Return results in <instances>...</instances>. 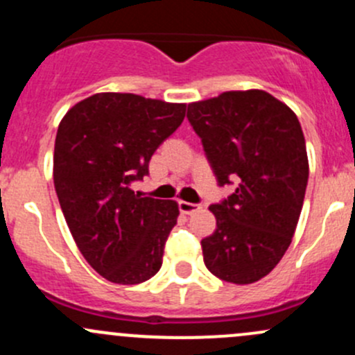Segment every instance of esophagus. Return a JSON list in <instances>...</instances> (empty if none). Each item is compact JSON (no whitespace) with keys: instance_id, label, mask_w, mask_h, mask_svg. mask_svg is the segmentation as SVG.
I'll return each instance as SVG.
<instances>
[{"instance_id":"34e87169","label":"esophagus","mask_w":355,"mask_h":355,"mask_svg":"<svg viewBox=\"0 0 355 355\" xmlns=\"http://www.w3.org/2000/svg\"><path fill=\"white\" fill-rule=\"evenodd\" d=\"M178 207H180L182 213H185V214H192V213H196V211L202 209V206H200V204L187 202V200H180V202H178Z\"/></svg>"}]
</instances>
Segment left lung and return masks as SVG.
I'll list each match as a JSON object with an SVG mask.
<instances>
[{
    "label": "left lung",
    "instance_id": "obj_1",
    "mask_svg": "<svg viewBox=\"0 0 355 355\" xmlns=\"http://www.w3.org/2000/svg\"><path fill=\"white\" fill-rule=\"evenodd\" d=\"M187 120L218 185H235L211 204L216 230L202 239L204 264L220 280L254 284L292 242L309 164L295 113L264 91H230L192 103Z\"/></svg>",
    "mask_w": 355,
    "mask_h": 355
}]
</instances>
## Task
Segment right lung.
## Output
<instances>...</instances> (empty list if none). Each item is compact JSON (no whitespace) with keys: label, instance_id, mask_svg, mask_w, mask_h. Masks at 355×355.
Masks as SVG:
<instances>
[{"label":"right lung","instance_id":"add662e5","mask_svg":"<svg viewBox=\"0 0 355 355\" xmlns=\"http://www.w3.org/2000/svg\"><path fill=\"white\" fill-rule=\"evenodd\" d=\"M184 116L185 105L101 92L77 103L60 123L56 196L82 256L113 284H142L163 264L178 206L142 198L132 184L149 175L151 156Z\"/></svg>","mask_w":355,"mask_h":355}]
</instances>
